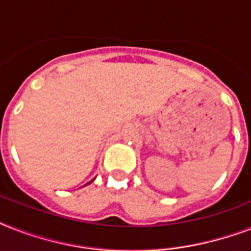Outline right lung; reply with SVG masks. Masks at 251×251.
Returning a JSON list of instances; mask_svg holds the SVG:
<instances>
[{"mask_svg": "<svg viewBox=\"0 0 251 251\" xmlns=\"http://www.w3.org/2000/svg\"><path fill=\"white\" fill-rule=\"evenodd\" d=\"M94 179H95V178H94ZM94 179H91L90 182H87V183H86V185H88V183H91V182H92V181H94ZM86 185H84V186H86Z\"/></svg>", "mask_w": 251, "mask_h": 251, "instance_id": "right-lung-1", "label": "right lung"}]
</instances>
